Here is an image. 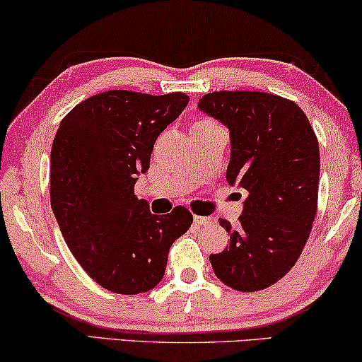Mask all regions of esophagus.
<instances>
[{
  "label": "esophagus",
  "instance_id": "esophagus-1",
  "mask_svg": "<svg viewBox=\"0 0 362 362\" xmlns=\"http://www.w3.org/2000/svg\"><path fill=\"white\" fill-rule=\"evenodd\" d=\"M211 219L209 217H204V216H194V224L196 226H206L209 224Z\"/></svg>",
  "mask_w": 362,
  "mask_h": 362
}]
</instances>
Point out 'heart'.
I'll return each instance as SVG.
<instances>
[{"instance_id":"heart-1","label":"heart","mask_w":362,"mask_h":362,"mask_svg":"<svg viewBox=\"0 0 362 362\" xmlns=\"http://www.w3.org/2000/svg\"><path fill=\"white\" fill-rule=\"evenodd\" d=\"M212 125H216V123L211 122V120H206V118H202V120H197L194 125H192V128H204V127H212Z\"/></svg>"}]
</instances>
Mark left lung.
I'll use <instances>...</instances> for the list:
<instances>
[{
  "label": "left lung",
  "instance_id": "1",
  "mask_svg": "<svg viewBox=\"0 0 362 362\" xmlns=\"http://www.w3.org/2000/svg\"><path fill=\"white\" fill-rule=\"evenodd\" d=\"M201 112L230 132L227 182L249 192L221 254L209 257L222 284L237 291L274 285L296 264L318 209L320 148L303 110L267 92L221 90L199 100Z\"/></svg>",
  "mask_w": 362,
  "mask_h": 362
}]
</instances>
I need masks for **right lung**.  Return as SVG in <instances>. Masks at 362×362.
Masks as SVG:
<instances>
[{
	"instance_id": "obj_1",
	"label": "right lung",
	"mask_w": 362,
	"mask_h": 362,
	"mask_svg": "<svg viewBox=\"0 0 362 362\" xmlns=\"http://www.w3.org/2000/svg\"><path fill=\"white\" fill-rule=\"evenodd\" d=\"M189 97L130 90L97 93L62 118L51 151V206L72 255L108 291L136 295L165 275L168 252L192 224L176 206L155 216L135 196L160 133Z\"/></svg>"
}]
</instances>
